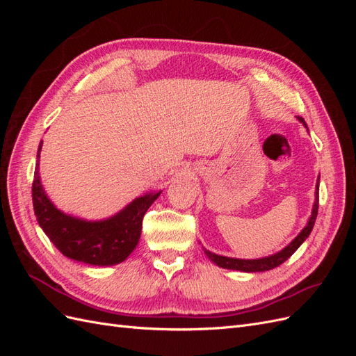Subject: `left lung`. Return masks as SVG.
<instances>
[{"instance_id":"1","label":"left lung","mask_w":356,"mask_h":356,"mask_svg":"<svg viewBox=\"0 0 356 356\" xmlns=\"http://www.w3.org/2000/svg\"><path fill=\"white\" fill-rule=\"evenodd\" d=\"M298 120L303 123L306 127V122L303 118L298 117ZM318 208H319V179L316 184V191H315V203H314V209H312V215L306 224V227L300 232V234L297 238L291 242L288 246H285L282 251H279L273 255L268 257H263V258H257V260H241V258H230V257H222V255H217L211 251L204 250V254L209 258L211 261H213L218 267L222 268H230V270H241V272H266V270H272V268L281 266L284 261H286L288 258L293 255L298 246L303 243L314 229L315 221H316V215H318Z\"/></svg>"}]
</instances>
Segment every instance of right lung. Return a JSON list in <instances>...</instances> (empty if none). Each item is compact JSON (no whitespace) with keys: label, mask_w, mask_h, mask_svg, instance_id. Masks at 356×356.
Here are the masks:
<instances>
[{"label":"right lung","mask_w":356,"mask_h":356,"mask_svg":"<svg viewBox=\"0 0 356 356\" xmlns=\"http://www.w3.org/2000/svg\"><path fill=\"white\" fill-rule=\"evenodd\" d=\"M32 182V203L40 227L58 250L75 261L92 266H113L124 261L141 238L143 218L161 191L136 197L124 209L101 221L75 218L59 211L47 197L38 174L40 152Z\"/></svg>","instance_id":"1"}]
</instances>
